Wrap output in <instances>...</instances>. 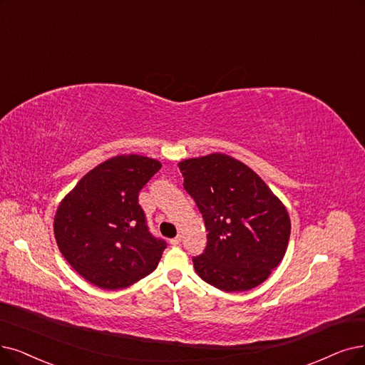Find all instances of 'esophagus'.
<instances>
[{
    "instance_id": "esophagus-1",
    "label": "esophagus",
    "mask_w": 365,
    "mask_h": 365,
    "mask_svg": "<svg viewBox=\"0 0 365 365\" xmlns=\"http://www.w3.org/2000/svg\"><path fill=\"white\" fill-rule=\"evenodd\" d=\"M170 244H172V245H178V244H181V237H175V238H172V240H170Z\"/></svg>"
}]
</instances>
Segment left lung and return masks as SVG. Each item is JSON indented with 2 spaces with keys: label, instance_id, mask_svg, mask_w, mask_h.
<instances>
[{
  "label": "left lung",
  "instance_id": "8db88e82",
  "mask_svg": "<svg viewBox=\"0 0 365 365\" xmlns=\"http://www.w3.org/2000/svg\"><path fill=\"white\" fill-rule=\"evenodd\" d=\"M178 166L208 232L205 252L193 257L197 275L223 292L264 283L287 250L290 218L283 202L230 155L212 153Z\"/></svg>",
  "mask_w": 365,
  "mask_h": 365
}]
</instances>
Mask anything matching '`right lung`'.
<instances>
[{"instance_id":"1","label":"right lung","mask_w":365,"mask_h":365,"mask_svg":"<svg viewBox=\"0 0 365 365\" xmlns=\"http://www.w3.org/2000/svg\"><path fill=\"white\" fill-rule=\"evenodd\" d=\"M160 168L155 158L115 155L60 202L53 218L58 249L88 283L124 289L157 268L166 242L150 233L138 196Z\"/></svg>"}]
</instances>
